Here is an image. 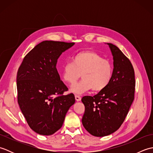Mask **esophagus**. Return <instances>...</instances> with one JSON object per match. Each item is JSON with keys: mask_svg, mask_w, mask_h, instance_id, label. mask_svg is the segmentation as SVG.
Segmentation results:
<instances>
[{"mask_svg": "<svg viewBox=\"0 0 153 153\" xmlns=\"http://www.w3.org/2000/svg\"><path fill=\"white\" fill-rule=\"evenodd\" d=\"M75 99H76V101H77V102L80 101L81 99H82V98H81V97L79 96H78V95H75Z\"/></svg>", "mask_w": 153, "mask_h": 153, "instance_id": "1", "label": "esophagus"}]
</instances>
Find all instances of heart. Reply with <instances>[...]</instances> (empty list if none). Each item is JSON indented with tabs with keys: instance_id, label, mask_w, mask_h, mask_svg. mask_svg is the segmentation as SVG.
I'll return each mask as SVG.
<instances>
[{
	"instance_id": "obj_1",
	"label": "heart",
	"mask_w": 153,
	"mask_h": 153,
	"mask_svg": "<svg viewBox=\"0 0 153 153\" xmlns=\"http://www.w3.org/2000/svg\"><path fill=\"white\" fill-rule=\"evenodd\" d=\"M62 77L70 85H74L82 74V80L71 87L70 91L81 95L92 89L101 91L109 85L113 76L112 63L95 51H83L73 57V62L65 64Z\"/></svg>"
}]
</instances>
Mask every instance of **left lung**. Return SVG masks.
Segmentation results:
<instances>
[{
  "label": "left lung",
  "instance_id": "obj_1",
  "mask_svg": "<svg viewBox=\"0 0 153 153\" xmlns=\"http://www.w3.org/2000/svg\"><path fill=\"white\" fill-rule=\"evenodd\" d=\"M109 46L113 56V76L105 89L83 97V126L90 134L104 137L118 130L134 100L135 73L131 62L116 45Z\"/></svg>",
  "mask_w": 153,
  "mask_h": 153
}]
</instances>
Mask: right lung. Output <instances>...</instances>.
<instances>
[{
	"label": "right lung",
	"instance_id": "add662e5",
	"mask_svg": "<svg viewBox=\"0 0 153 153\" xmlns=\"http://www.w3.org/2000/svg\"><path fill=\"white\" fill-rule=\"evenodd\" d=\"M74 43L44 41L23 60L17 73L18 102L32 130L51 135L61 128L74 94L64 95L67 87L56 69L58 58Z\"/></svg>",
	"mask_w": 153,
	"mask_h": 153
}]
</instances>
